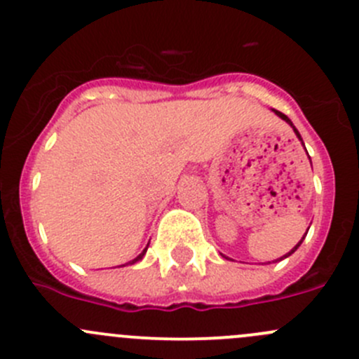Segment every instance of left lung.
Here are the masks:
<instances>
[{
  "label": "left lung",
  "mask_w": 359,
  "mask_h": 359,
  "mask_svg": "<svg viewBox=\"0 0 359 359\" xmlns=\"http://www.w3.org/2000/svg\"><path fill=\"white\" fill-rule=\"evenodd\" d=\"M273 111H274V112H276V114H278V116H280V118H281V119H285V121H287V123H288V125H290V126H292V128H293V132H295V135H297V137H299V140H300V142H302V137H300L299 130H297V128H295V126H293V123L290 121V118H288V116H285V114H283V112H280V111H276V109H273ZM302 146H304V142H302ZM307 231H309V229H307ZM306 234H307V233H306ZM306 234H304V238H306ZM304 238H302V240H300V241H299V243H297V245H295V247H293V248L290 250V252H288V253H287V255H283V257H281V259H280V260H283V259H287V257H290V255H292V253H293V252H295V250L300 247V243H302V241H304ZM226 259H227V257H226Z\"/></svg>",
  "instance_id": "obj_1"
}]
</instances>
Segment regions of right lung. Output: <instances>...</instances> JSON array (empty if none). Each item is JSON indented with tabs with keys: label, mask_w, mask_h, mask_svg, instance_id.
<instances>
[{
	"label": "right lung",
	"mask_w": 359,
	"mask_h": 359,
	"mask_svg": "<svg viewBox=\"0 0 359 359\" xmlns=\"http://www.w3.org/2000/svg\"><path fill=\"white\" fill-rule=\"evenodd\" d=\"M147 247H149V245H147ZM147 247H146V248H144V252H142V253H140V255H139V257H135V259H133V260H132V262H128V264H135V262H139V260H142V257H144V255H146V252H147Z\"/></svg>",
	"instance_id": "1"
}]
</instances>
